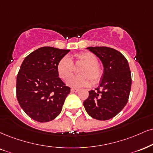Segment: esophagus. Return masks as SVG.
<instances>
[{
    "label": "esophagus",
    "mask_w": 153,
    "mask_h": 153,
    "mask_svg": "<svg viewBox=\"0 0 153 153\" xmlns=\"http://www.w3.org/2000/svg\"><path fill=\"white\" fill-rule=\"evenodd\" d=\"M79 91L78 88H71V92H77Z\"/></svg>",
    "instance_id": "esophagus-1"
}]
</instances>
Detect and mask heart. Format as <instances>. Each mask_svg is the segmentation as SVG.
<instances>
[{
    "mask_svg": "<svg viewBox=\"0 0 153 153\" xmlns=\"http://www.w3.org/2000/svg\"><path fill=\"white\" fill-rule=\"evenodd\" d=\"M84 64L79 73V76H69L73 74V62L68 56H64L58 63L56 69L59 77L63 80L67 79V84L74 88L88 86L91 84H97L103 76V70L98 65V59L95 54L91 52H84L76 55V64Z\"/></svg>",
    "mask_w": 153,
    "mask_h": 153,
    "instance_id": "obj_1",
    "label": "heart"
}]
</instances>
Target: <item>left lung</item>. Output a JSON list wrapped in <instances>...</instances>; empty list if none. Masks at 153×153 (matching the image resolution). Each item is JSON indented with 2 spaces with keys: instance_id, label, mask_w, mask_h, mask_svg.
I'll return each instance as SVG.
<instances>
[{
  "instance_id": "obj_1",
  "label": "left lung",
  "mask_w": 153,
  "mask_h": 153,
  "mask_svg": "<svg viewBox=\"0 0 153 153\" xmlns=\"http://www.w3.org/2000/svg\"><path fill=\"white\" fill-rule=\"evenodd\" d=\"M86 49L102 62L103 73L99 86L96 90L88 91V97L83 104L93 118L111 119L123 110L128 101L132 83L128 62L115 49L107 47H88Z\"/></svg>"
}]
</instances>
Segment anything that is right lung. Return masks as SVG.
Segmentation results:
<instances>
[{"label": "right lung", "mask_w": 153, "mask_h": 153, "mask_svg": "<svg viewBox=\"0 0 153 153\" xmlns=\"http://www.w3.org/2000/svg\"><path fill=\"white\" fill-rule=\"evenodd\" d=\"M70 50L42 47L25 58L17 75V99L25 114L40 123L54 120L70 93L58 74V63Z\"/></svg>", "instance_id": "add662e5"}]
</instances>
